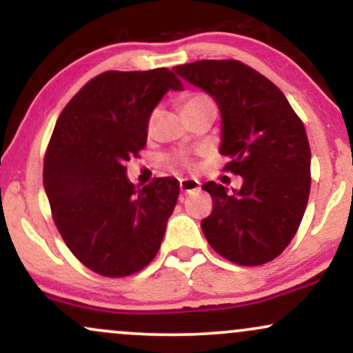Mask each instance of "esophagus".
<instances>
[{"label": "esophagus", "instance_id": "1", "mask_svg": "<svg viewBox=\"0 0 353 353\" xmlns=\"http://www.w3.org/2000/svg\"><path fill=\"white\" fill-rule=\"evenodd\" d=\"M179 188L182 194L188 192H196V190L201 189V184L197 179H190V177H185V179L179 181Z\"/></svg>", "mask_w": 353, "mask_h": 353}]
</instances>
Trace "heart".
Instances as JSON below:
<instances>
[{
  "label": "heart",
  "instance_id": "b5f03b06",
  "mask_svg": "<svg viewBox=\"0 0 353 353\" xmlns=\"http://www.w3.org/2000/svg\"><path fill=\"white\" fill-rule=\"evenodd\" d=\"M205 104H210V106H214V103L210 101V98H208L205 94H189L188 98L184 99V111L189 108H196V106H205ZM156 116H157V111H152L151 116L148 117V131L151 132L152 128H154V123H156ZM174 163H181L184 165H189L190 161L188 157L184 156H177L174 157Z\"/></svg>",
  "mask_w": 353,
  "mask_h": 353
}]
</instances>
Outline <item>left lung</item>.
Returning <instances> with one entry per match:
<instances>
[{
    "label": "left lung",
    "instance_id": "1",
    "mask_svg": "<svg viewBox=\"0 0 353 353\" xmlns=\"http://www.w3.org/2000/svg\"><path fill=\"white\" fill-rule=\"evenodd\" d=\"M174 71L202 89L221 111L225 171L242 177L232 192L209 181L214 210L201 222L205 239L239 265L272 261L290 244L310 192L305 128L272 81L236 59H204Z\"/></svg>",
    "mask_w": 353,
    "mask_h": 353
}]
</instances>
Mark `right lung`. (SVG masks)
<instances>
[{
    "mask_svg": "<svg viewBox=\"0 0 353 353\" xmlns=\"http://www.w3.org/2000/svg\"><path fill=\"white\" fill-rule=\"evenodd\" d=\"M169 89L181 91L182 83L165 68L103 72L68 103L52 131L43 171L52 219L71 252L99 275L144 269L176 208L177 179L136 188L125 176Z\"/></svg>",
    "mask_w": 353,
    "mask_h": 353,
    "instance_id": "obj_1",
    "label": "right lung"
}]
</instances>
